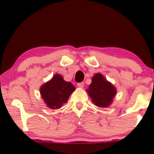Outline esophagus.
<instances>
[{
    "label": "esophagus",
    "instance_id": "34e87169",
    "mask_svg": "<svg viewBox=\"0 0 154 154\" xmlns=\"http://www.w3.org/2000/svg\"><path fill=\"white\" fill-rule=\"evenodd\" d=\"M77 85H78V87H79V88H83L84 83L83 82H81V83H78Z\"/></svg>",
    "mask_w": 154,
    "mask_h": 154
}]
</instances>
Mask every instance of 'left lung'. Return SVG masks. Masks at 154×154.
<instances>
[{
	"mask_svg": "<svg viewBox=\"0 0 154 154\" xmlns=\"http://www.w3.org/2000/svg\"><path fill=\"white\" fill-rule=\"evenodd\" d=\"M87 92L97 106L105 108L112 103L116 94V89L101 73H96L92 77V83Z\"/></svg>",
	"mask_w": 154,
	"mask_h": 154,
	"instance_id": "obj_1",
	"label": "left lung"
}]
</instances>
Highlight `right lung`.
<instances>
[{
    "mask_svg": "<svg viewBox=\"0 0 154 154\" xmlns=\"http://www.w3.org/2000/svg\"><path fill=\"white\" fill-rule=\"evenodd\" d=\"M74 90V86L70 82L65 81L60 74L54 75L40 88L41 97L48 107L52 109L61 108Z\"/></svg>",
    "mask_w": 154,
    "mask_h": 154,
    "instance_id": "1",
    "label": "right lung"
}]
</instances>
